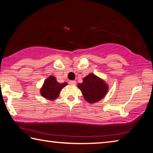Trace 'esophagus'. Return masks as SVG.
Instances as JSON below:
<instances>
[{"label": "esophagus", "mask_w": 153, "mask_h": 153, "mask_svg": "<svg viewBox=\"0 0 153 153\" xmlns=\"http://www.w3.org/2000/svg\"><path fill=\"white\" fill-rule=\"evenodd\" d=\"M69 84L70 85H76V82L74 81V80H71V81L69 82Z\"/></svg>", "instance_id": "obj_1"}]
</instances>
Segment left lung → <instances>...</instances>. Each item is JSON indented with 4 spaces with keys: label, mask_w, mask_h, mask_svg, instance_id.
<instances>
[{
    "label": "left lung",
    "mask_w": 153,
    "mask_h": 153,
    "mask_svg": "<svg viewBox=\"0 0 153 153\" xmlns=\"http://www.w3.org/2000/svg\"><path fill=\"white\" fill-rule=\"evenodd\" d=\"M77 87L81 90L85 100L90 103L97 102L105 97L108 86L104 81L98 78L94 74H89L83 79L82 84Z\"/></svg>",
    "instance_id": "1"
}]
</instances>
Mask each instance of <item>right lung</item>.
Masks as SVG:
<instances>
[{"label":"right lung","instance_id":"obj_1","mask_svg":"<svg viewBox=\"0 0 153 153\" xmlns=\"http://www.w3.org/2000/svg\"><path fill=\"white\" fill-rule=\"evenodd\" d=\"M67 83L60 84L56 82V78L53 76H50L44 82L43 86L40 90V93L42 97L48 100H54L57 98L61 89L67 86Z\"/></svg>","mask_w":153,"mask_h":153}]
</instances>
